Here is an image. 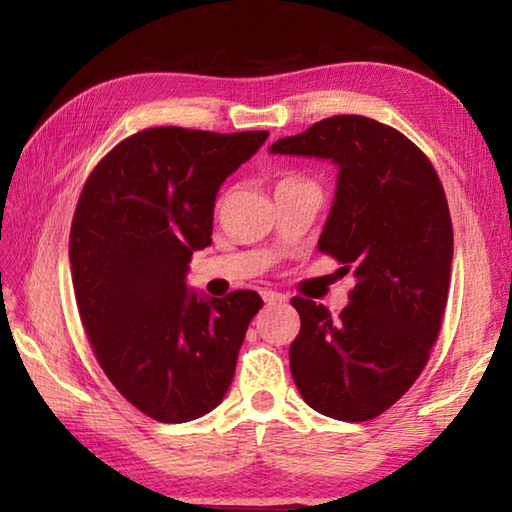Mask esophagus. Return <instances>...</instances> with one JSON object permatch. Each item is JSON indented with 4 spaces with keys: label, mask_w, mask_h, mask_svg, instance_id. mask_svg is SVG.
<instances>
[{
    "label": "esophagus",
    "mask_w": 512,
    "mask_h": 512,
    "mask_svg": "<svg viewBox=\"0 0 512 512\" xmlns=\"http://www.w3.org/2000/svg\"><path fill=\"white\" fill-rule=\"evenodd\" d=\"M262 298H264L266 305H277V302H287V296H284V293H280V291H271V289L262 291Z\"/></svg>",
    "instance_id": "1"
}]
</instances>
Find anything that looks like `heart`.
I'll list each match as a JSON object with an SVG mask.
<instances>
[{
	"instance_id": "b5f03b06",
	"label": "heart",
	"mask_w": 512,
	"mask_h": 512,
	"mask_svg": "<svg viewBox=\"0 0 512 512\" xmlns=\"http://www.w3.org/2000/svg\"><path fill=\"white\" fill-rule=\"evenodd\" d=\"M287 180H289V178H287Z\"/></svg>"
}]
</instances>
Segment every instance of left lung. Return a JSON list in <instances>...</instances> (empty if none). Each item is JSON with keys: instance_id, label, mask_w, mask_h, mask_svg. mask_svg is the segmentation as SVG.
I'll return each mask as SVG.
<instances>
[{"instance_id": "obj_1", "label": "left lung", "mask_w": 512, "mask_h": 512, "mask_svg": "<svg viewBox=\"0 0 512 512\" xmlns=\"http://www.w3.org/2000/svg\"><path fill=\"white\" fill-rule=\"evenodd\" d=\"M268 151L339 167L318 250L354 268L357 284L339 318L314 300H291L300 332L289 363L311 409L372 420L420 377L443 325L454 257L443 183L409 137L361 115L316 121Z\"/></svg>"}]
</instances>
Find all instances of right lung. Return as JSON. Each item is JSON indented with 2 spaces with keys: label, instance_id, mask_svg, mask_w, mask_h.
<instances>
[{
  "label": "right lung",
  "instance_id": "obj_1",
  "mask_svg": "<svg viewBox=\"0 0 512 512\" xmlns=\"http://www.w3.org/2000/svg\"><path fill=\"white\" fill-rule=\"evenodd\" d=\"M266 137L146 128L92 169L76 203L69 264L85 334L112 386L158 422L221 404L264 305L255 291L201 298L185 275L194 250L212 244L223 180Z\"/></svg>",
  "mask_w": 512,
  "mask_h": 512
}]
</instances>
